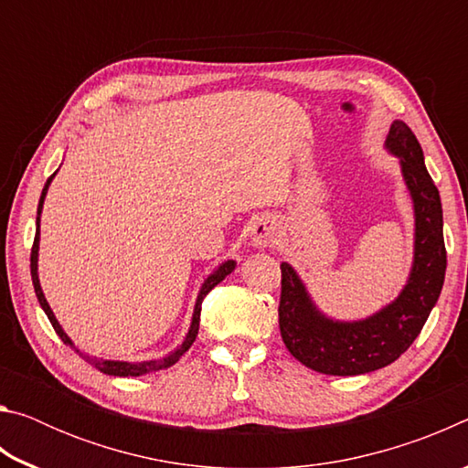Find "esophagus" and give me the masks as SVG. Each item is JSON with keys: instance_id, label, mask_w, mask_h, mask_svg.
Instances as JSON below:
<instances>
[{"instance_id": "34e87169", "label": "esophagus", "mask_w": 468, "mask_h": 468, "mask_svg": "<svg viewBox=\"0 0 468 468\" xmlns=\"http://www.w3.org/2000/svg\"><path fill=\"white\" fill-rule=\"evenodd\" d=\"M251 245L258 250L272 248V245L281 239V223L274 217H262L251 225L250 233Z\"/></svg>"}]
</instances>
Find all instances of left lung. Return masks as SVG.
Here are the masks:
<instances>
[{"label":"left lung","mask_w":468,"mask_h":468,"mask_svg":"<svg viewBox=\"0 0 468 468\" xmlns=\"http://www.w3.org/2000/svg\"><path fill=\"white\" fill-rule=\"evenodd\" d=\"M384 146L399 158L415 217L413 264L399 295L367 318L336 320L315 305L295 268L281 264V336L292 357L326 376L369 374L399 359L430 318L446 276L441 200L421 144L405 122L394 120Z\"/></svg>","instance_id":"obj_1"}]
</instances>
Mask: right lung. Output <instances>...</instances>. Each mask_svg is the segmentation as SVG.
Here are the masks:
<instances>
[{
    "label": "right lung",
    "instance_id": "right-lung-1",
    "mask_svg": "<svg viewBox=\"0 0 468 468\" xmlns=\"http://www.w3.org/2000/svg\"><path fill=\"white\" fill-rule=\"evenodd\" d=\"M58 176V171L53 173V176L47 179V184L43 187V194H41V200H38V208H37V235H35V243H33V251H30V276H33V284H35V292H37V299L38 303H41L43 312L47 314V318H49L51 326L58 332V336L66 343L68 346H72L74 351L80 355V357L90 363L94 369L102 371V374L107 376H120V378H128V376H146V374H154V371H161V369H169L171 366H176V363L184 357V353L187 351L189 346L194 345V340L197 336V328H200V312H202V301L204 297L208 295V292L217 287L218 282H223L229 274L235 271L237 262L235 260H225L223 264H218L215 271H212L208 276H206L200 291H197V297H196V305H194V314H192V322H189V328H187V335L184 338V343H181L176 351H171L169 355H165L161 359H148V361H115V359H99V357H92V355L80 351L74 345V340L66 335V330L61 328V324L55 318V314L51 310V305L47 303L45 299V292L41 289V281H38V241H41V212H43V204H45V197L47 192H49V186L53 177Z\"/></svg>",
    "mask_w": 468,
    "mask_h": 468
}]
</instances>
